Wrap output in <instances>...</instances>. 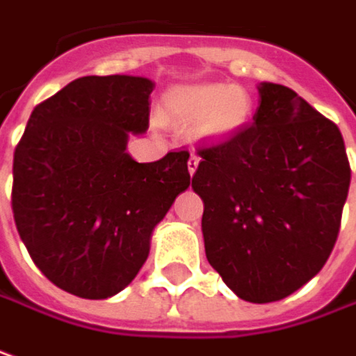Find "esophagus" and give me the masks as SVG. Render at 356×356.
Listing matches in <instances>:
<instances>
[{
  "label": "esophagus",
  "mask_w": 356,
  "mask_h": 356,
  "mask_svg": "<svg viewBox=\"0 0 356 356\" xmlns=\"http://www.w3.org/2000/svg\"><path fill=\"white\" fill-rule=\"evenodd\" d=\"M198 164H200V156L192 154L190 160H188V170H190V174H194V172L198 170Z\"/></svg>",
  "instance_id": "esophagus-1"
}]
</instances>
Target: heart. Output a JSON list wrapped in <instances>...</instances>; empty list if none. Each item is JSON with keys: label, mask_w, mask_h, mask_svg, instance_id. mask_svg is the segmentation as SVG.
<instances>
[{"label": "heart", "mask_w": 356, "mask_h": 356, "mask_svg": "<svg viewBox=\"0 0 356 356\" xmlns=\"http://www.w3.org/2000/svg\"><path fill=\"white\" fill-rule=\"evenodd\" d=\"M166 104L176 117L198 122L200 132L212 140H227L239 134L252 117V99L241 87L227 83H198L176 87Z\"/></svg>", "instance_id": "obj_1"}]
</instances>
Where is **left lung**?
I'll use <instances>...</instances> for the list:
<instances>
[{"label": "left lung", "instance_id": "left-lung-1", "mask_svg": "<svg viewBox=\"0 0 356 356\" xmlns=\"http://www.w3.org/2000/svg\"><path fill=\"white\" fill-rule=\"evenodd\" d=\"M257 90L252 127L200 150L192 188L204 202L210 266L239 299L271 303L329 259L350 166L335 122L289 87L259 83Z\"/></svg>", "mask_w": 356, "mask_h": 356}]
</instances>
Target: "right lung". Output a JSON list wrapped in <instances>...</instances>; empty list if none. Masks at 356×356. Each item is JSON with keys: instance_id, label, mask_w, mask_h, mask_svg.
I'll list each match as a JSON object with an SVG mask.
<instances>
[{"instance_id": "1", "label": "right lung", "mask_w": 356, "mask_h": 356, "mask_svg": "<svg viewBox=\"0 0 356 356\" xmlns=\"http://www.w3.org/2000/svg\"><path fill=\"white\" fill-rule=\"evenodd\" d=\"M146 76H81L37 104L13 154L15 226L63 291L108 299L150 253L154 227L190 186L188 150L156 162L127 152L148 130Z\"/></svg>"}]
</instances>
